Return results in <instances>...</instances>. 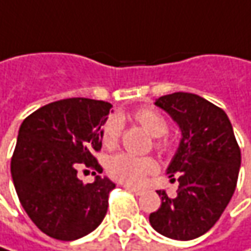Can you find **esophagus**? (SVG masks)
<instances>
[{
  "instance_id": "obj_1",
  "label": "esophagus",
  "mask_w": 251,
  "mask_h": 251,
  "mask_svg": "<svg viewBox=\"0 0 251 251\" xmlns=\"http://www.w3.org/2000/svg\"><path fill=\"white\" fill-rule=\"evenodd\" d=\"M127 190L133 192L135 195H143L145 193V189H140V187H133V186H125Z\"/></svg>"
}]
</instances>
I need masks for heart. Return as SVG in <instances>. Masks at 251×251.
Masks as SVG:
<instances>
[{
  "label": "heart",
  "mask_w": 251,
  "mask_h": 251,
  "mask_svg": "<svg viewBox=\"0 0 251 251\" xmlns=\"http://www.w3.org/2000/svg\"><path fill=\"white\" fill-rule=\"evenodd\" d=\"M133 119L139 124L149 135L160 138L168 132V122L162 113L152 108H140L133 113ZM122 130V121L118 116H111L102 127V142L112 149L118 145ZM157 148H163L162 140L156 142ZM157 169V163L152 157H136V156L119 153L112 156L106 163V172L113 180L125 184H139L149 173Z\"/></svg>",
  "instance_id": "1"
}]
</instances>
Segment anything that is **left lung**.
Returning <instances> with one entry per match:
<instances>
[{"mask_svg": "<svg viewBox=\"0 0 251 251\" xmlns=\"http://www.w3.org/2000/svg\"><path fill=\"white\" fill-rule=\"evenodd\" d=\"M182 132L166 173L177 180L175 196L156 190L160 207L149 222L157 233L175 240L203 236L220 219L231 199L240 170V148L226 112L204 98L175 92L157 98Z\"/></svg>", "mask_w": 251, "mask_h": 251, "instance_id": "obj_1", "label": "left lung"}]
</instances>
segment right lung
Here are the masks:
<instances>
[{
    "label": "right lung",
    "instance_id": "1",
    "mask_svg": "<svg viewBox=\"0 0 251 251\" xmlns=\"http://www.w3.org/2000/svg\"><path fill=\"white\" fill-rule=\"evenodd\" d=\"M109 112V102L71 98L39 108L20 126L11 159L12 182L24 210L50 237L81 239L108 212L115 183L106 176L82 183L78 170H100L94 153L102 148Z\"/></svg>",
    "mask_w": 251,
    "mask_h": 251
}]
</instances>
